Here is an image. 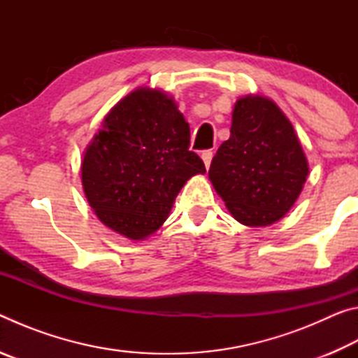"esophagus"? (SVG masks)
Listing matches in <instances>:
<instances>
[{"instance_id":"1","label":"esophagus","mask_w":358,"mask_h":358,"mask_svg":"<svg viewBox=\"0 0 358 358\" xmlns=\"http://www.w3.org/2000/svg\"><path fill=\"white\" fill-rule=\"evenodd\" d=\"M211 157H213V151H211V150L202 151V159H203V164H205V167H207V169L211 164Z\"/></svg>"}]
</instances>
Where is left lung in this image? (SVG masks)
Here are the masks:
<instances>
[{
    "mask_svg": "<svg viewBox=\"0 0 358 358\" xmlns=\"http://www.w3.org/2000/svg\"><path fill=\"white\" fill-rule=\"evenodd\" d=\"M208 177L235 220L268 226L287 213L308 177V162L295 131L273 101H237L229 141L211 161Z\"/></svg>",
    "mask_w": 358,
    "mask_h": 358,
    "instance_id": "left-lung-1",
    "label": "left lung"
}]
</instances>
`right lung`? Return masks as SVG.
<instances>
[{
  "label": "right lung",
  "instance_id": "1",
  "mask_svg": "<svg viewBox=\"0 0 358 358\" xmlns=\"http://www.w3.org/2000/svg\"><path fill=\"white\" fill-rule=\"evenodd\" d=\"M173 99L138 88L120 101L85 151L82 185L99 220L141 240L162 226L181 187L205 173Z\"/></svg>",
  "mask_w": 358,
  "mask_h": 358
}]
</instances>
